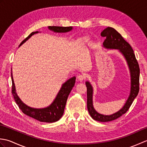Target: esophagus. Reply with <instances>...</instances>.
Returning a JSON list of instances; mask_svg holds the SVG:
<instances>
[{
	"label": "esophagus",
	"mask_w": 147,
	"mask_h": 147,
	"mask_svg": "<svg viewBox=\"0 0 147 147\" xmlns=\"http://www.w3.org/2000/svg\"><path fill=\"white\" fill-rule=\"evenodd\" d=\"M77 78L78 79L79 81H83L86 78V77L85 75H83V74H80V75L78 76Z\"/></svg>",
	"instance_id": "esophagus-1"
}]
</instances>
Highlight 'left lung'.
I'll list each match as a JSON object with an SVG mask.
<instances>
[{
    "label": "left lung",
    "instance_id": "left-lung-1",
    "mask_svg": "<svg viewBox=\"0 0 147 147\" xmlns=\"http://www.w3.org/2000/svg\"><path fill=\"white\" fill-rule=\"evenodd\" d=\"M100 35L106 37L103 45L107 49H118L124 56L131 73V92L125 105L120 111L110 115L98 113L93 106V88L88 82H86L87 89V108L90 115L93 119L100 122H109L120 117L128 111L134 100L138 95L140 90V67L131 47L115 29L107 27L102 32Z\"/></svg>",
    "mask_w": 147,
    "mask_h": 147
}]
</instances>
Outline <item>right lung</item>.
<instances>
[{
	"label": "right lung",
	"instance_id": "add662e5",
	"mask_svg": "<svg viewBox=\"0 0 147 147\" xmlns=\"http://www.w3.org/2000/svg\"><path fill=\"white\" fill-rule=\"evenodd\" d=\"M73 27H62V26H49V29L53 32L57 33H65L71 31ZM38 32H32L20 43V45L25 42L26 40L30 38L31 36ZM12 79V94L15 100V102L18 105L21 111L24 114L28 116L35 119L40 122L44 123H54L61 119L64 114L65 104H66L67 99L69 95L73 89L76 81V77H73L68 80L66 82L62 85L60 91L56 96L54 101L49 107L43 109H34L30 107L22 102L20 98L18 97L16 93L15 86L14 83L13 78L11 73Z\"/></svg>",
	"mask_w": 147,
	"mask_h": 147
}]
</instances>
